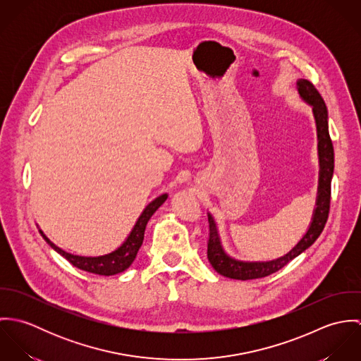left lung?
Masks as SVG:
<instances>
[{
	"label": "left lung",
	"mask_w": 361,
	"mask_h": 361,
	"mask_svg": "<svg viewBox=\"0 0 361 361\" xmlns=\"http://www.w3.org/2000/svg\"><path fill=\"white\" fill-rule=\"evenodd\" d=\"M298 90L300 97L312 106L315 123H317V136H318V158H319V179H318V196L315 209L312 214V221L310 224L309 231L300 239V242L285 256L265 261V262H245L238 261L235 258L229 257L219 240L218 229L214 222L211 214H208V224H209V233H208V243H207V257L212 268L231 279H258L268 276L281 268H283L288 262L293 258L302 255L307 250L310 246L318 239L321 235L329 214V204H331V180L334 175V146L328 130V111L324 99L321 97L319 92L314 87V85L306 80L300 79L298 82Z\"/></svg>",
	"instance_id": "left-lung-1"
}]
</instances>
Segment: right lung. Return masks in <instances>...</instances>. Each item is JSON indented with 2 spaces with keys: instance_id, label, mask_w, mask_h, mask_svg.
Returning a JSON list of instances; mask_svg holds the SVG:
<instances>
[{
  "instance_id": "add662e5",
  "label": "right lung",
  "mask_w": 361,
  "mask_h": 361,
  "mask_svg": "<svg viewBox=\"0 0 361 361\" xmlns=\"http://www.w3.org/2000/svg\"><path fill=\"white\" fill-rule=\"evenodd\" d=\"M166 195H161L158 196L155 200H153L149 206L145 208V211L142 212V215L139 216L136 225L133 226L130 235L128 236V239L122 243L121 247H118L116 250H114L109 255L100 256V257H82V256H73L71 253L63 252L62 249H59L58 246H55L51 240L40 231L42 236L44 238V240L51 246L52 249L59 253L62 257L66 258L73 267L92 272V274H97V275H115L119 274L122 271H125L126 268L130 267V264L133 262V259L136 258V255L143 243L145 239V231H146V225L149 222V219L152 218V215L158 209V207L161 206L165 200H166Z\"/></svg>"
}]
</instances>
